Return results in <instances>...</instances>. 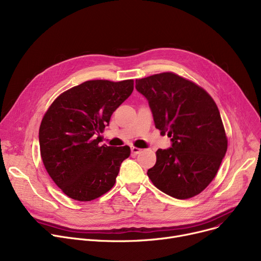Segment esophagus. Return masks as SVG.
<instances>
[{"instance_id": "34e87169", "label": "esophagus", "mask_w": 261, "mask_h": 261, "mask_svg": "<svg viewBox=\"0 0 261 261\" xmlns=\"http://www.w3.org/2000/svg\"><path fill=\"white\" fill-rule=\"evenodd\" d=\"M142 151V150L140 148H136V147H131V152L133 154H139L140 152Z\"/></svg>"}]
</instances>
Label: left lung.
<instances>
[{
    "label": "left lung",
    "mask_w": 261,
    "mask_h": 261,
    "mask_svg": "<svg viewBox=\"0 0 261 261\" xmlns=\"http://www.w3.org/2000/svg\"><path fill=\"white\" fill-rule=\"evenodd\" d=\"M148 100L155 127L171 147L159 149L147 172L154 186L176 199L199 195L216 176L227 150L218 107L202 88L173 73L136 79Z\"/></svg>",
    "instance_id": "left-lung-1"
}]
</instances>
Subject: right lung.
I'll list each match as a JSON object with an SVG mask.
<instances>
[{
  "mask_svg": "<svg viewBox=\"0 0 261 261\" xmlns=\"http://www.w3.org/2000/svg\"><path fill=\"white\" fill-rule=\"evenodd\" d=\"M133 91V80H90L62 93L39 130L41 158L53 181L77 201L99 198L115 184L130 147L98 146L100 132Z\"/></svg>",
  "mask_w": 261,
  "mask_h": 261,
  "instance_id": "1",
  "label": "right lung"
}]
</instances>
